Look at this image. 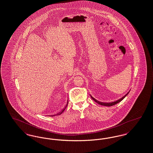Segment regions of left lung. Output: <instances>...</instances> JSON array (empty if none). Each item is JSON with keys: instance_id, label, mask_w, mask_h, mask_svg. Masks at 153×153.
<instances>
[{"instance_id": "1", "label": "left lung", "mask_w": 153, "mask_h": 153, "mask_svg": "<svg viewBox=\"0 0 153 153\" xmlns=\"http://www.w3.org/2000/svg\"><path fill=\"white\" fill-rule=\"evenodd\" d=\"M130 92V91H128L123 97H122V98H120V99H119V100H117L116 101H114V102H108V103H106V102H100V101H97L96 99H95V98H94V97H93L91 95V98L96 102H97V104H99V105H102V106H113V105H116V104H118V103H119L120 102H121V101H122V100L123 99V98H125L128 94V93Z\"/></svg>"}]
</instances>
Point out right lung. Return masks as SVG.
<instances>
[{
  "label": "right lung",
  "mask_w": 153,
  "mask_h": 153,
  "mask_svg": "<svg viewBox=\"0 0 153 153\" xmlns=\"http://www.w3.org/2000/svg\"><path fill=\"white\" fill-rule=\"evenodd\" d=\"M68 104V98L67 103V105H66V106H65V108H64V109H63V110H62V111H61V112H60V113H59V114H57V115H60V114H61V113H62V112H63V111H64V110H65V109H66V108H67V106Z\"/></svg>",
  "instance_id": "1"
}]
</instances>
